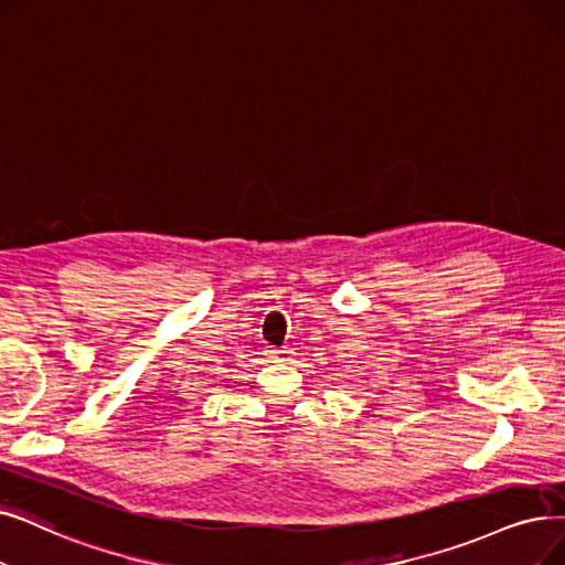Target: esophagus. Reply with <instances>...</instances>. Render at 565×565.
Segmentation results:
<instances>
[{
  "instance_id": "1",
  "label": "esophagus",
  "mask_w": 565,
  "mask_h": 565,
  "mask_svg": "<svg viewBox=\"0 0 565 565\" xmlns=\"http://www.w3.org/2000/svg\"><path fill=\"white\" fill-rule=\"evenodd\" d=\"M273 353H275V358L281 360V362H288V360L292 358V351H290V349H279V351H273Z\"/></svg>"
}]
</instances>
